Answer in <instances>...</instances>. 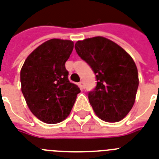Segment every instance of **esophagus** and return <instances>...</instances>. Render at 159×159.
Returning a JSON list of instances; mask_svg holds the SVG:
<instances>
[{"label": "esophagus", "mask_w": 159, "mask_h": 159, "mask_svg": "<svg viewBox=\"0 0 159 159\" xmlns=\"http://www.w3.org/2000/svg\"><path fill=\"white\" fill-rule=\"evenodd\" d=\"M79 86H80V87H81V89H82V90H83L84 88H85V84H84V82H79Z\"/></svg>", "instance_id": "obj_1"}]
</instances>
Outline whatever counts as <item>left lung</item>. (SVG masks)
<instances>
[{"instance_id": "left-lung-1", "label": "left lung", "mask_w": 159, "mask_h": 159, "mask_svg": "<svg viewBox=\"0 0 159 159\" xmlns=\"http://www.w3.org/2000/svg\"><path fill=\"white\" fill-rule=\"evenodd\" d=\"M75 50L95 74L96 86L88 92L95 114L105 122L123 119L133 107L139 86L132 58L115 42L102 37L78 41Z\"/></svg>"}]
</instances>
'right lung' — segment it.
<instances>
[{
  "mask_svg": "<svg viewBox=\"0 0 159 159\" xmlns=\"http://www.w3.org/2000/svg\"><path fill=\"white\" fill-rule=\"evenodd\" d=\"M73 49L72 41L49 40L35 49L22 67L21 90L28 108L48 124L59 123L69 115L81 91L69 82L65 68Z\"/></svg>",
  "mask_w": 159,
  "mask_h": 159,
  "instance_id": "obj_1",
  "label": "right lung"
}]
</instances>
